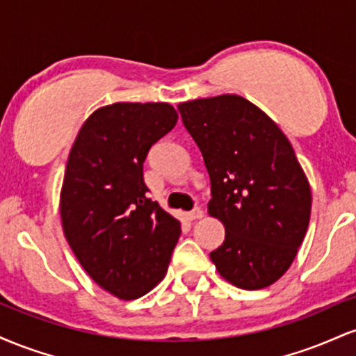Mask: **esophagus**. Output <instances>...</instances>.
Here are the masks:
<instances>
[{
    "label": "esophagus",
    "mask_w": 356,
    "mask_h": 356,
    "mask_svg": "<svg viewBox=\"0 0 356 356\" xmlns=\"http://www.w3.org/2000/svg\"><path fill=\"white\" fill-rule=\"evenodd\" d=\"M202 216H204V211L201 209V207H194V209L189 212L191 219H201Z\"/></svg>",
    "instance_id": "34e87169"
}]
</instances>
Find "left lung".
Returning a JSON list of instances; mask_svg holds the SVG:
<instances>
[{
  "label": "left lung",
  "mask_w": 356,
  "mask_h": 356,
  "mask_svg": "<svg viewBox=\"0 0 356 356\" xmlns=\"http://www.w3.org/2000/svg\"><path fill=\"white\" fill-rule=\"evenodd\" d=\"M177 108L209 172L207 211L226 227L212 263L241 289L266 288L291 266L312 214V191L295 150L263 110L239 95Z\"/></svg>",
  "instance_id": "1"
}]
</instances>
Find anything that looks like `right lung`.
<instances>
[{
	"label": "right lung",
	"instance_id": "add662e5",
	"mask_svg": "<svg viewBox=\"0 0 356 356\" xmlns=\"http://www.w3.org/2000/svg\"><path fill=\"white\" fill-rule=\"evenodd\" d=\"M169 104L107 105L81 125L68 155L60 214L88 276L120 300H137L167 273L181 222L149 197L144 162L177 124Z\"/></svg>",
	"mask_w": 356,
	"mask_h": 356
}]
</instances>
